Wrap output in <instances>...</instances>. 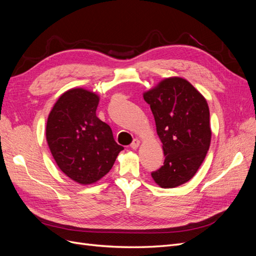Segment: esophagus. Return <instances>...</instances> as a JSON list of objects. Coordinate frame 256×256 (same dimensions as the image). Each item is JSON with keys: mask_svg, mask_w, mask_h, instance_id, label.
Here are the masks:
<instances>
[{"mask_svg": "<svg viewBox=\"0 0 256 256\" xmlns=\"http://www.w3.org/2000/svg\"><path fill=\"white\" fill-rule=\"evenodd\" d=\"M140 140H138V138H134V140L132 141V143H131L130 144V147H131V148H132V150H136L138 148V146H140Z\"/></svg>", "mask_w": 256, "mask_h": 256, "instance_id": "34e87169", "label": "esophagus"}]
</instances>
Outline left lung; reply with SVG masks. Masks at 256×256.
Segmentation results:
<instances>
[{
  "instance_id": "left-lung-1",
  "label": "left lung",
  "mask_w": 256,
  "mask_h": 256,
  "mask_svg": "<svg viewBox=\"0 0 256 256\" xmlns=\"http://www.w3.org/2000/svg\"><path fill=\"white\" fill-rule=\"evenodd\" d=\"M143 97L150 106L166 157L152 177L161 188L178 187L196 175L210 146L208 104L180 76L164 79Z\"/></svg>"
}]
</instances>
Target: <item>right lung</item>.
<instances>
[{
  "label": "right lung",
  "mask_w": 256,
  "mask_h": 256,
  "mask_svg": "<svg viewBox=\"0 0 256 256\" xmlns=\"http://www.w3.org/2000/svg\"><path fill=\"white\" fill-rule=\"evenodd\" d=\"M99 96L74 88L54 104L46 126V138L58 166L81 184H95L109 173L124 147L112 130L96 116Z\"/></svg>",
  "instance_id": "obj_1"
}]
</instances>
